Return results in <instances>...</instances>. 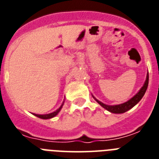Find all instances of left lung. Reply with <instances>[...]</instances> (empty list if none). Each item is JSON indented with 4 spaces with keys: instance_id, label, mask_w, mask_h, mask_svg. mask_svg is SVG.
Returning a JSON list of instances; mask_svg holds the SVG:
<instances>
[{
    "instance_id": "left-lung-1",
    "label": "left lung",
    "mask_w": 159,
    "mask_h": 159,
    "mask_svg": "<svg viewBox=\"0 0 159 159\" xmlns=\"http://www.w3.org/2000/svg\"><path fill=\"white\" fill-rule=\"evenodd\" d=\"M148 72L147 73V77H146V81L144 82V84L141 89L139 91V92L137 94L131 98L130 100H129L128 102H125L123 104H120V105H115V106H108V105H106L104 103H102L100 101H98L97 99H96L93 96V98H94L96 101L97 102V103H99L101 106L105 108L106 110H107L108 111L111 112V113H115V114H121V113H125L129 110H130L131 108H133L134 106H135L137 103H139V102L140 101L142 98H143V95L145 94L146 90L148 88Z\"/></svg>"
}]
</instances>
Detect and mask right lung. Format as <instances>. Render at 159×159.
Masks as SVG:
<instances>
[{"instance_id":"1","label":"right lung","mask_w":159,"mask_h":159,"mask_svg":"<svg viewBox=\"0 0 159 159\" xmlns=\"http://www.w3.org/2000/svg\"><path fill=\"white\" fill-rule=\"evenodd\" d=\"M63 103H64V102H62V106H60L59 108L57 109V110H56L55 111H53V113H50V114H46V115H37V114H34V116H37V117H39V118L40 119H43V120H47V119H51L53 118V117H54V116H56L58 114V112L60 111V110L62 109V106H63Z\"/></svg>"}]
</instances>
